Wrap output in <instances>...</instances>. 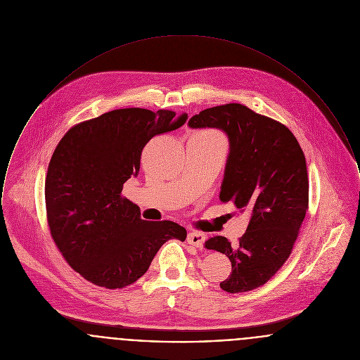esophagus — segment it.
Here are the masks:
<instances>
[{
	"mask_svg": "<svg viewBox=\"0 0 360 360\" xmlns=\"http://www.w3.org/2000/svg\"><path fill=\"white\" fill-rule=\"evenodd\" d=\"M205 240H206V235L202 233V232H195L193 231V232H190L188 236H187L188 244H191L193 247H198V248H200L203 245Z\"/></svg>",
	"mask_w": 360,
	"mask_h": 360,
	"instance_id": "obj_1",
	"label": "esophagus"
}]
</instances>
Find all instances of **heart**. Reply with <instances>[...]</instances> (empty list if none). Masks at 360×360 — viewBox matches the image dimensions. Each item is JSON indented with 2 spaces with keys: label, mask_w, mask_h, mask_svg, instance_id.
<instances>
[{
  "label": "heart",
  "mask_w": 360,
  "mask_h": 360,
  "mask_svg": "<svg viewBox=\"0 0 360 360\" xmlns=\"http://www.w3.org/2000/svg\"><path fill=\"white\" fill-rule=\"evenodd\" d=\"M207 134H210V132H207Z\"/></svg>",
  "instance_id": "1"
}]
</instances>
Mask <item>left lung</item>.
<instances>
[{
  "label": "left lung",
  "mask_w": 360,
  "mask_h": 360,
  "mask_svg": "<svg viewBox=\"0 0 360 360\" xmlns=\"http://www.w3.org/2000/svg\"><path fill=\"white\" fill-rule=\"evenodd\" d=\"M188 127L225 132L229 154L219 200L251 214L239 243L224 236L205 243L232 264L219 287L229 293L261 287L285 264L309 209L303 150L285 125L240 103L205 109L192 116Z\"/></svg>",
  "instance_id": "left-lung-1"
}]
</instances>
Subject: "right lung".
Returning <instances> with one entry per match:
<instances>
[{"mask_svg":"<svg viewBox=\"0 0 360 360\" xmlns=\"http://www.w3.org/2000/svg\"><path fill=\"white\" fill-rule=\"evenodd\" d=\"M117 109L72 127L57 144L45 181L49 228L67 262L87 281L108 289L135 283L170 239L187 231L172 221H144L121 196L136 177L141 155L155 135L180 128L187 115Z\"/></svg>","mask_w":360,"mask_h":360,"instance_id":"obj_1","label":"right lung"}]
</instances>
